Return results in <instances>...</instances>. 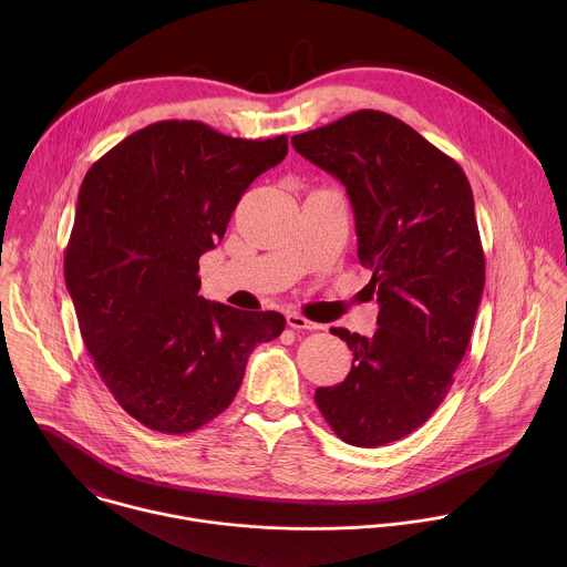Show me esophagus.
I'll list each match as a JSON object with an SVG mask.
<instances>
[{"label":"esophagus","mask_w":567,"mask_h":567,"mask_svg":"<svg viewBox=\"0 0 567 567\" xmlns=\"http://www.w3.org/2000/svg\"><path fill=\"white\" fill-rule=\"evenodd\" d=\"M286 321H288V324H290L292 329H306V331L319 329V324L308 321L306 317H301V315H297V312H290V315L286 317Z\"/></svg>","instance_id":"34e87169"}]
</instances>
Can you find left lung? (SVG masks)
<instances>
[{
	"instance_id": "1",
	"label": "left lung",
	"mask_w": 567,
	"mask_h": 567,
	"mask_svg": "<svg viewBox=\"0 0 567 567\" xmlns=\"http://www.w3.org/2000/svg\"><path fill=\"white\" fill-rule=\"evenodd\" d=\"M292 146L347 187L380 303L371 338L331 329L353 362L315 402L349 445L400 441L445 400L472 338L485 288L472 185L452 157L373 109L295 135Z\"/></svg>"
}]
</instances>
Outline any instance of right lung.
<instances>
[{"label": "right lung", "mask_w": 567, "mask_h": 567, "mask_svg": "<svg viewBox=\"0 0 567 567\" xmlns=\"http://www.w3.org/2000/svg\"><path fill=\"white\" fill-rule=\"evenodd\" d=\"M286 155V135L240 140L165 120L89 167L65 281L95 371L146 427L209 423L234 402L250 351L284 331L279 312L205 301L198 259L223 240L248 185Z\"/></svg>", "instance_id": "obj_1"}]
</instances>
